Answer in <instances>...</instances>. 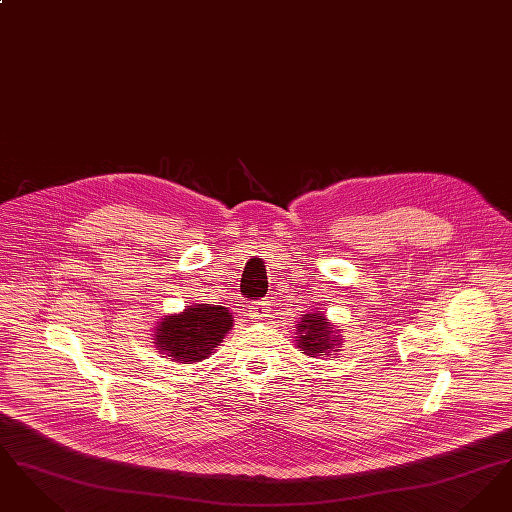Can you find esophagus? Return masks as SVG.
Segmentation results:
<instances>
[{"instance_id": "esophagus-1", "label": "esophagus", "mask_w": 512, "mask_h": 512, "mask_svg": "<svg viewBox=\"0 0 512 512\" xmlns=\"http://www.w3.org/2000/svg\"><path fill=\"white\" fill-rule=\"evenodd\" d=\"M268 301H253L249 305V315L253 318L267 317Z\"/></svg>"}]
</instances>
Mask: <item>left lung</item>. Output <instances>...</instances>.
<instances>
[{"label":"left lung","instance_id":"obj_1","mask_svg":"<svg viewBox=\"0 0 512 512\" xmlns=\"http://www.w3.org/2000/svg\"><path fill=\"white\" fill-rule=\"evenodd\" d=\"M295 347L309 355V357H322L330 355L332 351H340V330L326 318L322 311L301 315V320L295 326Z\"/></svg>","mask_w":512,"mask_h":512}]
</instances>
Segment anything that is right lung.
I'll return each instance as SVG.
<instances>
[{
  "label": "right lung",
  "instance_id": "1",
  "mask_svg": "<svg viewBox=\"0 0 512 512\" xmlns=\"http://www.w3.org/2000/svg\"><path fill=\"white\" fill-rule=\"evenodd\" d=\"M232 313L222 305L195 303L182 313L157 322L153 343L172 363L194 365L215 353V347L232 330Z\"/></svg>",
  "mask_w": 512,
  "mask_h": 512
}]
</instances>
